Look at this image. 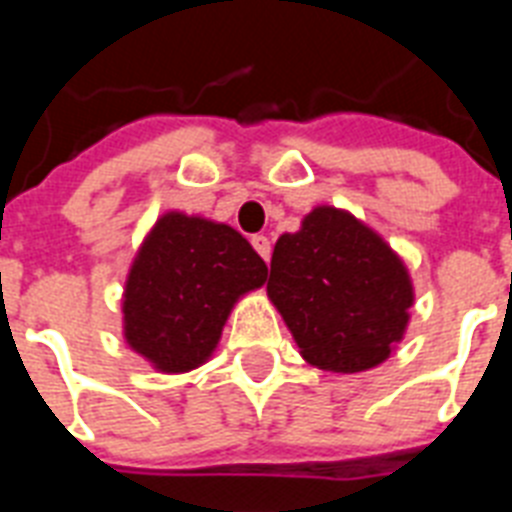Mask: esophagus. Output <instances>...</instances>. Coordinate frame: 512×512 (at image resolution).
I'll use <instances>...</instances> for the list:
<instances>
[{"mask_svg":"<svg viewBox=\"0 0 512 512\" xmlns=\"http://www.w3.org/2000/svg\"><path fill=\"white\" fill-rule=\"evenodd\" d=\"M252 247L257 249V255L263 257L265 263L271 260V239H268V236H263V233L252 236Z\"/></svg>","mask_w":512,"mask_h":512,"instance_id":"1","label":"esophagus"}]
</instances>
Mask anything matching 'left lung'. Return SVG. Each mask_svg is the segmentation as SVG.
Here are the masks:
<instances>
[{"mask_svg":"<svg viewBox=\"0 0 512 512\" xmlns=\"http://www.w3.org/2000/svg\"><path fill=\"white\" fill-rule=\"evenodd\" d=\"M268 297L308 364L353 374L382 364L404 340L414 287L380 233L321 204L276 241Z\"/></svg>","mask_w":512,"mask_h":512,"instance_id":"8db88e82","label":"left lung"}]
</instances>
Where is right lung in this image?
Returning <instances> with one entry per match:
<instances>
[{
	"instance_id": "obj_1",
	"label": "right lung",
	"mask_w": 512,
	"mask_h": 512,
	"mask_svg": "<svg viewBox=\"0 0 512 512\" xmlns=\"http://www.w3.org/2000/svg\"><path fill=\"white\" fill-rule=\"evenodd\" d=\"M265 279L263 257L231 225L164 212L124 281V340L156 372H191L212 358L239 297Z\"/></svg>"
}]
</instances>
